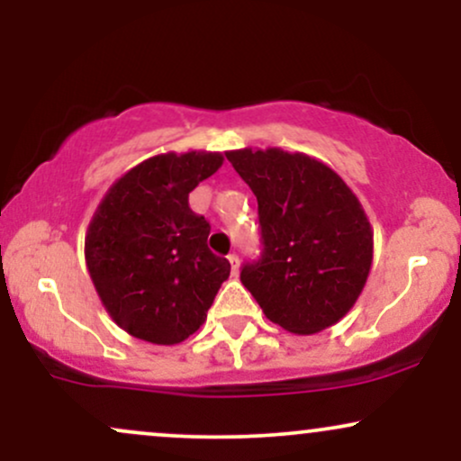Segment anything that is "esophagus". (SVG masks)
<instances>
[{
	"instance_id": "1",
	"label": "esophagus",
	"mask_w": 461,
	"mask_h": 461,
	"mask_svg": "<svg viewBox=\"0 0 461 461\" xmlns=\"http://www.w3.org/2000/svg\"><path fill=\"white\" fill-rule=\"evenodd\" d=\"M227 260H230V264H231V275H238V268H240V260H238L236 253H230V256H227Z\"/></svg>"
}]
</instances>
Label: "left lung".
Instances as JSON below:
<instances>
[{"label": "left lung", "mask_w": 461, "mask_h": 461, "mask_svg": "<svg viewBox=\"0 0 461 461\" xmlns=\"http://www.w3.org/2000/svg\"><path fill=\"white\" fill-rule=\"evenodd\" d=\"M258 199L262 253L240 282L268 321L293 333L336 325L353 308L373 262V230L353 190L305 153L227 151Z\"/></svg>", "instance_id": "1"}]
</instances>
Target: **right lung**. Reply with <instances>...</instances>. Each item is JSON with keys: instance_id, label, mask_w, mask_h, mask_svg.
<instances>
[{"instance_id": "1", "label": "right lung", "mask_w": 461, "mask_h": 461, "mask_svg": "<svg viewBox=\"0 0 461 461\" xmlns=\"http://www.w3.org/2000/svg\"><path fill=\"white\" fill-rule=\"evenodd\" d=\"M221 164L212 151L160 153L116 179L99 203L84 256L104 308L130 336L186 340L230 277V262L208 249L210 223L188 205Z\"/></svg>"}]
</instances>
